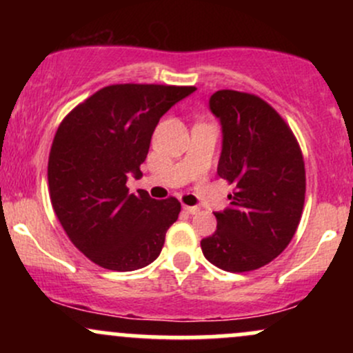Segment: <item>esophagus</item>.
Returning a JSON list of instances; mask_svg holds the SVG:
<instances>
[{
	"instance_id": "obj_1",
	"label": "esophagus",
	"mask_w": 353,
	"mask_h": 353,
	"mask_svg": "<svg viewBox=\"0 0 353 353\" xmlns=\"http://www.w3.org/2000/svg\"><path fill=\"white\" fill-rule=\"evenodd\" d=\"M184 210L188 214H197L199 212V208L197 205H184Z\"/></svg>"
}]
</instances>
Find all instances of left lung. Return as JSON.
<instances>
[{"mask_svg": "<svg viewBox=\"0 0 353 353\" xmlns=\"http://www.w3.org/2000/svg\"><path fill=\"white\" fill-rule=\"evenodd\" d=\"M221 121L217 174L236 185L230 205L214 216L217 229L202 239L210 264L247 272L269 264L292 241L305 201V168L297 139L264 99L222 89L209 99Z\"/></svg>", "mask_w": 353, "mask_h": 353, "instance_id": "8db88e82", "label": "left lung"}]
</instances>
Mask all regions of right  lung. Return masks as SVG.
<instances>
[{
    "label": "right lung",
    "mask_w": 353,
    "mask_h": 353,
    "mask_svg": "<svg viewBox=\"0 0 353 353\" xmlns=\"http://www.w3.org/2000/svg\"><path fill=\"white\" fill-rule=\"evenodd\" d=\"M194 91L112 84L59 124L48 163L51 204L72 244L94 264L129 272L159 257L181 202L156 201L143 189L129 194L125 182L141 174L161 117Z\"/></svg>",
    "instance_id": "obj_1"
}]
</instances>
